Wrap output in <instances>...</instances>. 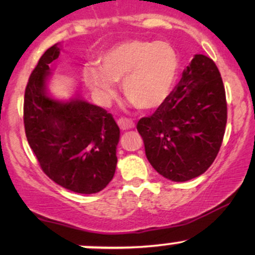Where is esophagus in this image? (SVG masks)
<instances>
[{"instance_id":"1","label":"esophagus","mask_w":255,"mask_h":255,"mask_svg":"<svg viewBox=\"0 0 255 255\" xmlns=\"http://www.w3.org/2000/svg\"><path fill=\"white\" fill-rule=\"evenodd\" d=\"M118 125H119V127L121 128L122 130L131 129V128H134V122L131 121V120L126 119V118L119 119V120H118Z\"/></svg>"}]
</instances>
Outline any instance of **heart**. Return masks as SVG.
I'll return each mask as SVG.
<instances>
[{"mask_svg": "<svg viewBox=\"0 0 255 255\" xmlns=\"http://www.w3.org/2000/svg\"><path fill=\"white\" fill-rule=\"evenodd\" d=\"M176 52L166 43L130 39L108 49L99 67H86L84 80L99 101L115 96V83L122 81L125 97L141 110H152L168 98L176 78Z\"/></svg>", "mask_w": 255, "mask_h": 255, "instance_id": "b5f03b06", "label": "heart"}]
</instances>
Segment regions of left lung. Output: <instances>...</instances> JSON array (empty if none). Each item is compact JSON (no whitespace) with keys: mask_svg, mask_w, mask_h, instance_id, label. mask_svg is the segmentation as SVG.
<instances>
[{"mask_svg":"<svg viewBox=\"0 0 255 255\" xmlns=\"http://www.w3.org/2000/svg\"><path fill=\"white\" fill-rule=\"evenodd\" d=\"M227 114L217 66L210 57L195 55L168 98L137 122L148 162L175 182L200 176L217 157Z\"/></svg>","mask_w":255,"mask_h":255,"instance_id":"8db88e82","label":"left lung"}]
</instances>
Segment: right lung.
I'll list each match as a JSON object with an SVG mask.
<instances>
[{"label": "right lung", "mask_w": 255, "mask_h": 255, "mask_svg": "<svg viewBox=\"0 0 255 255\" xmlns=\"http://www.w3.org/2000/svg\"><path fill=\"white\" fill-rule=\"evenodd\" d=\"M49 48L32 71L24 99L25 133L49 178L80 194L101 192L115 174L120 128L103 108L80 98L55 101L46 92L49 64L60 55Z\"/></svg>", "instance_id": "1"}]
</instances>
